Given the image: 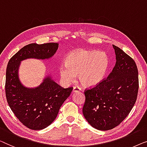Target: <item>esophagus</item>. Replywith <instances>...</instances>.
Masks as SVG:
<instances>
[{
  "label": "esophagus",
  "mask_w": 147,
  "mask_h": 147,
  "mask_svg": "<svg viewBox=\"0 0 147 147\" xmlns=\"http://www.w3.org/2000/svg\"><path fill=\"white\" fill-rule=\"evenodd\" d=\"M80 90H81V88L78 87V86H74L73 92H79V91H80Z\"/></svg>",
  "instance_id": "esophagus-1"
}]
</instances>
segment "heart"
<instances>
[{
  "mask_svg": "<svg viewBox=\"0 0 147 147\" xmlns=\"http://www.w3.org/2000/svg\"><path fill=\"white\" fill-rule=\"evenodd\" d=\"M109 67V58L102 51L78 49L66 57L65 65L59 66L62 80L69 83L78 78L84 86H92L103 79Z\"/></svg>",
  "mask_w": 147,
  "mask_h": 147,
  "instance_id": "1",
  "label": "heart"
}]
</instances>
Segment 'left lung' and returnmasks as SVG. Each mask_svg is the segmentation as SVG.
<instances>
[{
    "label": "left lung",
    "instance_id": "obj_1",
    "mask_svg": "<svg viewBox=\"0 0 147 147\" xmlns=\"http://www.w3.org/2000/svg\"><path fill=\"white\" fill-rule=\"evenodd\" d=\"M113 47L117 61L112 72L84 91L82 113L88 123L100 131L119 125L131 112L138 94V69L135 61L118 47Z\"/></svg>",
    "mask_w": 147,
    "mask_h": 147
}]
</instances>
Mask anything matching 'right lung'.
<instances>
[{
	"label": "right lung",
	"mask_w": 147,
	"mask_h": 147,
	"mask_svg": "<svg viewBox=\"0 0 147 147\" xmlns=\"http://www.w3.org/2000/svg\"><path fill=\"white\" fill-rule=\"evenodd\" d=\"M58 48L57 42L32 43L18 51L8 63L5 82L7 102L16 118L30 129L41 130L50 125L73 88H64L49 76L37 87L26 88L18 78L20 62L31 58L49 59Z\"/></svg>",
	"instance_id": "1"
}]
</instances>
